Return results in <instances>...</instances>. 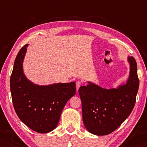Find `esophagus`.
Masks as SVG:
<instances>
[{"instance_id":"obj_1","label":"esophagus","mask_w":147,"mask_h":147,"mask_svg":"<svg viewBox=\"0 0 147 147\" xmlns=\"http://www.w3.org/2000/svg\"><path fill=\"white\" fill-rule=\"evenodd\" d=\"M80 86H81V82L80 81L76 82V90H77V91L79 90Z\"/></svg>"}]
</instances>
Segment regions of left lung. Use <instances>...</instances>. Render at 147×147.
Returning a JSON list of instances; mask_svg holds the SVG:
<instances>
[{"mask_svg": "<svg viewBox=\"0 0 147 147\" xmlns=\"http://www.w3.org/2000/svg\"><path fill=\"white\" fill-rule=\"evenodd\" d=\"M129 76L125 84L115 88H102L92 82L82 86V118L88 132L97 136L107 135L121 125L131 113L139 86L135 59L128 56Z\"/></svg>", "mask_w": 147, "mask_h": 147, "instance_id": "8db88e82", "label": "left lung"}]
</instances>
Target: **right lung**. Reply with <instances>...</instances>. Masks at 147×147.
<instances>
[{
  "label": "right lung",
  "instance_id": "1",
  "mask_svg": "<svg viewBox=\"0 0 147 147\" xmlns=\"http://www.w3.org/2000/svg\"><path fill=\"white\" fill-rule=\"evenodd\" d=\"M29 44L16 57L10 79L14 108L25 125L39 133L53 130L59 123L62 110L76 94V82L38 85L26 77L23 61Z\"/></svg>",
  "mask_w": 147,
  "mask_h": 147
}]
</instances>
